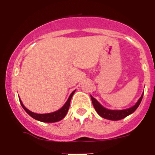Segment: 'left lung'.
Segmentation results:
<instances>
[{
  "instance_id": "left-lung-1",
  "label": "left lung",
  "mask_w": 155,
  "mask_h": 155,
  "mask_svg": "<svg viewBox=\"0 0 155 155\" xmlns=\"http://www.w3.org/2000/svg\"><path fill=\"white\" fill-rule=\"evenodd\" d=\"M143 93L142 94L140 97L139 98V100L138 101V102L136 103V105L133 106V107L127 108V109H124V110H109L107 109V108H104V106H102L101 105L99 104L98 101L96 100L95 98H94L92 95H90L91 97V100L92 102V104H93L94 108L97 111V113L100 115L101 117H102L103 118L106 119V120H113V121H116V120H122V119L125 118L126 117L128 116V115L131 114L133 113L137 109V108L138 107L140 102H141L142 98H143Z\"/></svg>"
}]
</instances>
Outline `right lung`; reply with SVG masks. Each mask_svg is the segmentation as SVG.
Returning a JSON list of instances; mask_svg holds the SVG:
<instances>
[{"instance_id":"1","label":"right lung","mask_w":155,"mask_h":155,"mask_svg":"<svg viewBox=\"0 0 155 155\" xmlns=\"http://www.w3.org/2000/svg\"><path fill=\"white\" fill-rule=\"evenodd\" d=\"M76 90H74V92H72V93L71 94V95L69 96L68 99L66 101L64 106L62 107L60 109L58 110V111L52 112V113H49V114H35L34 112H32L28 110V108H25V106L23 105V104L21 101L20 99H19V101H20L21 106H22V108H24V110L28 114L30 115L31 117H33L35 120L41 121V122H58V121L63 120L64 117L66 115L69 109V106H70V103L71 100V97L74 94Z\"/></svg>"}]
</instances>
